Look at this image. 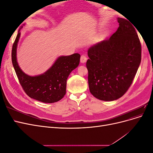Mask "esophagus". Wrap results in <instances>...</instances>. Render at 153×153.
Segmentation results:
<instances>
[{
	"instance_id": "esophagus-1",
	"label": "esophagus",
	"mask_w": 153,
	"mask_h": 153,
	"mask_svg": "<svg viewBox=\"0 0 153 153\" xmlns=\"http://www.w3.org/2000/svg\"><path fill=\"white\" fill-rule=\"evenodd\" d=\"M87 60V58L85 55H82L81 57H80V62L81 63H85V62H86Z\"/></svg>"
}]
</instances>
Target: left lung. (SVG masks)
<instances>
[{
    "label": "left lung",
    "mask_w": 153,
    "mask_h": 153,
    "mask_svg": "<svg viewBox=\"0 0 153 153\" xmlns=\"http://www.w3.org/2000/svg\"><path fill=\"white\" fill-rule=\"evenodd\" d=\"M119 27L110 39L90 47L86 66L91 93L97 99L114 101L131 86L141 62V44L131 24L118 18Z\"/></svg>",
    "instance_id": "8db88e82"
}]
</instances>
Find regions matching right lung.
<instances>
[{"instance_id":"1","label":"right lung","mask_w":153,"mask_h":153,"mask_svg":"<svg viewBox=\"0 0 153 153\" xmlns=\"http://www.w3.org/2000/svg\"><path fill=\"white\" fill-rule=\"evenodd\" d=\"M20 30L13 45L11 59L23 89L30 98L43 103H52L61 100L66 94L68 77L79 65L80 55L74 53L59 57L45 73L35 76H29L22 71L16 60V47L20 36Z\"/></svg>"}]
</instances>
